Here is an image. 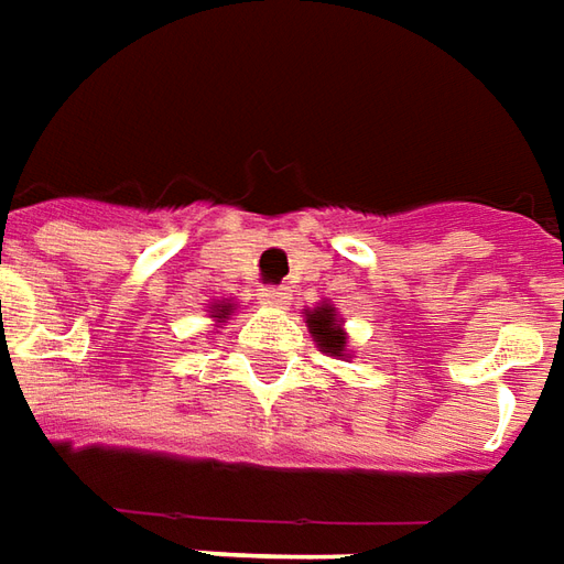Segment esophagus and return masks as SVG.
<instances>
[{
  "label": "esophagus",
  "mask_w": 564,
  "mask_h": 564,
  "mask_svg": "<svg viewBox=\"0 0 564 564\" xmlns=\"http://www.w3.org/2000/svg\"><path fill=\"white\" fill-rule=\"evenodd\" d=\"M286 299H290V290H286V286H262V290H259V302H262V305L281 307L286 305Z\"/></svg>",
  "instance_id": "esophagus-1"
}]
</instances>
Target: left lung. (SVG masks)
Listing matches in <instances>:
<instances>
[{
  "mask_svg": "<svg viewBox=\"0 0 564 564\" xmlns=\"http://www.w3.org/2000/svg\"><path fill=\"white\" fill-rule=\"evenodd\" d=\"M307 329H311V335L319 341V350H326V354L332 356L344 354L347 338H344L341 326H338V319H335V311H332L329 305H323L307 314Z\"/></svg>",
  "mask_w": 564,
  "mask_h": 564,
  "instance_id": "1",
  "label": "left lung"
}]
</instances>
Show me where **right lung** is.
Masks as SVG:
<instances>
[{
  "label": "right lung",
  "instance_id": "obj_1",
  "mask_svg": "<svg viewBox=\"0 0 564 564\" xmlns=\"http://www.w3.org/2000/svg\"><path fill=\"white\" fill-rule=\"evenodd\" d=\"M229 311H232V305H217V317L226 319V314H229Z\"/></svg>",
  "mask_w": 564,
  "mask_h": 564
}]
</instances>
